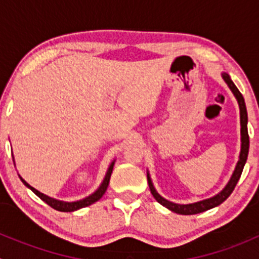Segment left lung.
Returning <instances> with one entry per match:
<instances>
[{
  "instance_id": "obj_1",
  "label": "left lung",
  "mask_w": 259,
  "mask_h": 259,
  "mask_svg": "<svg viewBox=\"0 0 259 259\" xmlns=\"http://www.w3.org/2000/svg\"><path fill=\"white\" fill-rule=\"evenodd\" d=\"M222 77L223 80L226 81L227 85L229 86V89L232 90L233 95L236 96L237 101H238L239 105V113H241V154H239V160L237 163L236 169H234L233 174H232L231 179L229 182L227 183L226 187L221 190L217 195L214 197L208 198V199L204 200H199V202L195 203H190V204H177V203L169 202L166 200L165 198L161 197L158 192L154 188L153 183H151L150 176L148 173V183H149V188H150V192L153 194V197L155 198V200L158 203H160L161 205H164L165 208H168L169 210L174 211V213L178 214H183V215H190V214H198L202 213V211H205L208 209H211V208L217 207V205L222 204L229 195L232 194V192L236 188L237 183H238L239 178L242 176L243 168H244V164L247 161V156H248V150H249V137H248V129H247V124H248V115H247V109H245V103L244 99H243V95L239 93V90L237 89V86L234 85V82L232 81L231 77H229L228 74L223 72L222 74Z\"/></svg>"
}]
</instances>
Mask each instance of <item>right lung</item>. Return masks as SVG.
<instances>
[{
  "instance_id": "1",
  "label": "right lung",
  "mask_w": 259,
  "mask_h": 259,
  "mask_svg": "<svg viewBox=\"0 0 259 259\" xmlns=\"http://www.w3.org/2000/svg\"><path fill=\"white\" fill-rule=\"evenodd\" d=\"M114 163H115V160L110 164V166H109L108 171H106V174H105V178H104L103 183L100 184V187H99L98 189H96L95 192L93 193V194H90L89 197L83 198V199H81V200H76V202H62V200H57V199H55V198L49 197V195L44 194V193L38 192V190H36L35 188L31 187V185L28 184L26 180H23L22 178H21L20 176H18V177H20L21 182H22L23 184L26 185V187L30 188V189L32 190V192L35 193V194L37 195L40 199H42L44 202H45L46 204H49L51 208H54V209L60 210V211H74V210L80 209V208H85V207H88V205L94 204V203L98 202V200L100 199V198L103 197L104 194H105L106 189H108L109 182H110L111 173H113Z\"/></svg>"
}]
</instances>
